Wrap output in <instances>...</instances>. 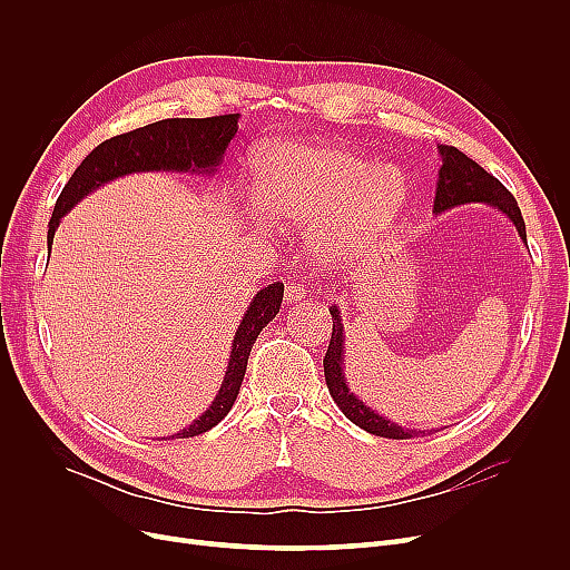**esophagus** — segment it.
Returning <instances> with one entry per match:
<instances>
[{"mask_svg": "<svg viewBox=\"0 0 570 570\" xmlns=\"http://www.w3.org/2000/svg\"><path fill=\"white\" fill-rule=\"evenodd\" d=\"M305 297V291L301 288V286H286V291H284V303L286 305H293V303H297V301H303Z\"/></svg>", "mask_w": 570, "mask_h": 570, "instance_id": "1", "label": "esophagus"}]
</instances>
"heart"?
I'll list each match as a JSON object with an SVG mask.
<instances>
[{"instance_id": "obj_1", "label": "heart", "mask_w": 570, "mask_h": 570, "mask_svg": "<svg viewBox=\"0 0 570 570\" xmlns=\"http://www.w3.org/2000/svg\"><path fill=\"white\" fill-rule=\"evenodd\" d=\"M409 200L404 173L331 138H277L249 159V205L269 226L309 228V249L335 267L391 228Z\"/></svg>"}]
</instances>
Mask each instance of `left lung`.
<instances>
[{
    "instance_id": "1",
    "label": "left lung",
    "mask_w": 570,
    "mask_h": 570,
    "mask_svg": "<svg viewBox=\"0 0 570 570\" xmlns=\"http://www.w3.org/2000/svg\"><path fill=\"white\" fill-rule=\"evenodd\" d=\"M439 157H441V168L436 177V194H434V215L448 213V209L466 205V203H485L494 207L497 213L505 215V219L511 222L520 235L522 243L527 245V228L520 207L515 198L511 196L494 175H490L483 166H478L473 159H469L464 153H460L453 145H439ZM333 314V337L331 346H327V353L323 357V372H325V383L327 391H331V397L335 404L342 409V413L348 417L351 423H355L361 430L374 434V436H385V439H411V436H421L430 434L432 430H415L406 425L393 423L391 417L381 415L372 406H367L361 397H357L344 374V323H342V312L337 305L331 307Z\"/></svg>"
}]
</instances>
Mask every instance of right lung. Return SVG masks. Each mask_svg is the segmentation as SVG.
Listing matches in <instances>:
<instances>
[{
  "instance_id": "add662e5",
  "label": "right lung",
  "mask_w": 570,
  "mask_h": 570,
  "mask_svg": "<svg viewBox=\"0 0 570 570\" xmlns=\"http://www.w3.org/2000/svg\"><path fill=\"white\" fill-rule=\"evenodd\" d=\"M239 115H219V117H183V119H161V122L140 127L136 131L115 136L104 140L89 153L80 166L73 170L71 179L59 194L52 217L48 222V249H52L55 230L65 215L92 191L112 183L117 177L131 173H189V175H215L224 161L226 147L237 134ZM284 284H267L256 291L252 303L239 321L228 367L219 391L196 421L179 430L168 439H189L213 430L224 421V415L233 409L239 385H243L247 361L252 346L263 327L273 321L282 307Z\"/></svg>"
}]
</instances>
